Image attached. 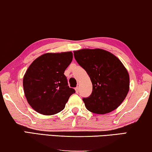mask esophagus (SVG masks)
<instances>
[{
	"instance_id": "esophagus-1",
	"label": "esophagus",
	"mask_w": 152,
	"mask_h": 152,
	"mask_svg": "<svg viewBox=\"0 0 152 152\" xmlns=\"http://www.w3.org/2000/svg\"><path fill=\"white\" fill-rule=\"evenodd\" d=\"M75 90L76 93H78V92H79V88L78 87H76L75 88Z\"/></svg>"
}]
</instances>
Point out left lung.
<instances>
[{
	"mask_svg": "<svg viewBox=\"0 0 152 152\" xmlns=\"http://www.w3.org/2000/svg\"><path fill=\"white\" fill-rule=\"evenodd\" d=\"M76 61L91 78L92 92L83 101L88 110L104 114L117 108L129 89V76L118 58L101 49L75 50Z\"/></svg>",
	"mask_w": 152,
	"mask_h": 152,
	"instance_id": "8db88e82",
	"label": "left lung"
}]
</instances>
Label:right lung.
Here are the masks:
<instances>
[{
  "mask_svg": "<svg viewBox=\"0 0 152 152\" xmlns=\"http://www.w3.org/2000/svg\"><path fill=\"white\" fill-rule=\"evenodd\" d=\"M72 60L71 51L47 53L28 66L23 77L24 92L37 113L53 115L64 109L70 96L75 92L68 86L64 74Z\"/></svg>",
  "mask_w": 152,
  "mask_h": 152,
  "instance_id": "add662e5",
  "label": "right lung"
}]
</instances>
